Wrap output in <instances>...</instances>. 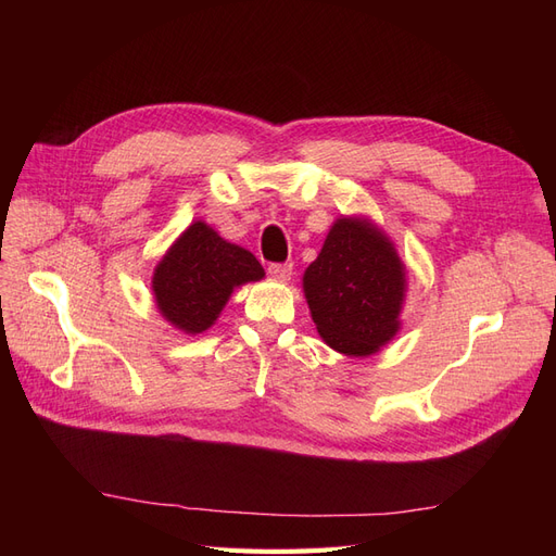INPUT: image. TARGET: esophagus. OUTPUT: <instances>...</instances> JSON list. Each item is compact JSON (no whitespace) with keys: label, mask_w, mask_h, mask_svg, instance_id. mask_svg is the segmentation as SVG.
Returning a JSON list of instances; mask_svg holds the SVG:
<instances>
[{"label":"esophagus","mask_w":556,"mask_h":556,"mask_svg":"<svg viewBox=\"0 0 556 556\" xmlns=\"http://www.w3.org/2000/svg\"><path fill=\"white\" fill-rule=\"evenodd\" d=\"M268 276L278 282H288L292 278V264H271L268 266Z\"/></svg>","instance_id":"34e87169"}]
</instances>
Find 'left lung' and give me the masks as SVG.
I'll use <instances>...</instances> for the list:
<instances>
[{
    "instance_id": "8db88e82",
    "label": "left lung",
    "mask_w": 556,
    "mask_h": 556,
    "mask_svg": "<svg viewBox=\"0 0 556 556\" xmlns=\"http://www.w3.org/2000/svg\"><path fill=\"white\" fill-rule=\"evenodd\" d=\"M406 292V264L366 215L336 217L304 271V296L319 339L345 357H371L394 339Z\"/></svg>"
}]
</instances>
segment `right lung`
Here are the masks:
<instances>
[{
    "mask_svg": "<svg viewBox=\"0 0 556 556\" xmlns=\"http://www.w3.org/2000/svg\"><path fill=\"white\" fill-rule=\"evenodd\" d=\"M262 278L264 268L250 250L194 220L157 262L150 288L166 323L197 336L215 325L233 290Z\"/></svg>",
    "mask_w": 556,
    "mask_h": 556,
    "instance_id": "obj_1",
    "label": "right lung"
}]
</instances>
